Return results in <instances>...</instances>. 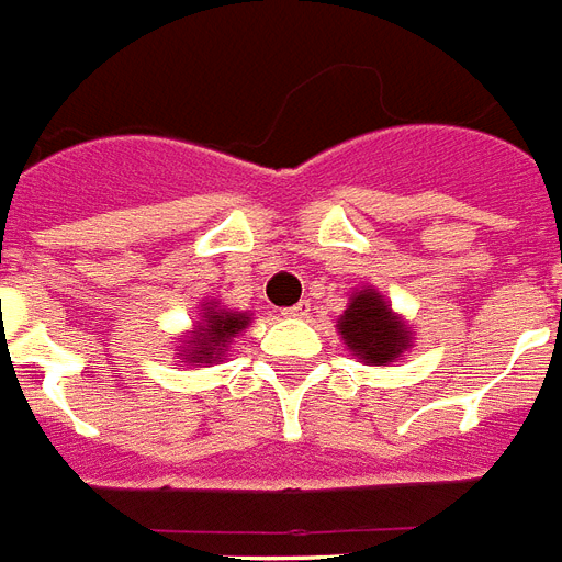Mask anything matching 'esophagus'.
Wrapping results in <instances>:
<instances>
[{
    "mask_svg": "<svg viewBox=\"0 0 562 562\" xmlns=\"http://www.w3.org/2000/svg\"><path fill=\"white\" fill-rule=\"evenodd\" d=\"M307 310H310L307 302H299V304H293V307H284V310H281V316L302 318V316H307Z\"/></svg>",
    "mask_w": 562,
    "mask_h": 562,
    "instance_id": "esophagus-1",
    "label": "esophagus"
}]
</instances>
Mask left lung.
I'll return each instance as SVG.
<instances>
[{
	"label": "left lung",
	"instance_id": "obj_1",
	"mask_svg": "<svg viewBox=\"0 0 562 562\" xmlns=\"http://www.w3.org/2000/svg\"><path fill=\"white\" fill-rule=\"evenodd\" d=\"M339 334L359 359L374 362V366L401 357L408 342L406 327L392 316V307L383 302V295L368 293V290L353 295L351 307L339 318Z\"/></svg>",
	"mask_w": 562,
	"mask_h": 562
}]
</instances>
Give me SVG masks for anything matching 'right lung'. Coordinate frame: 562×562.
<instances>
[{
	"label": "right lung",
	"instance_id": "1",
	"mask_svg": "<svg viewBox=\"0 0 562 562\" xmlns=\"http://www.w3.org/2000/svg\"><path fill=\"white\" fill-rule=\"evenodd\" d=\"M249 325V316L244 313H214L209 310V316H203L200 327H196V336H191V362L203 359V362H214V359L223 357L226 351V342L235 334H240L244 327Z\"/></svg>",
	"mask_w": 562,
	"mask_h": 562
}]
</instances>
